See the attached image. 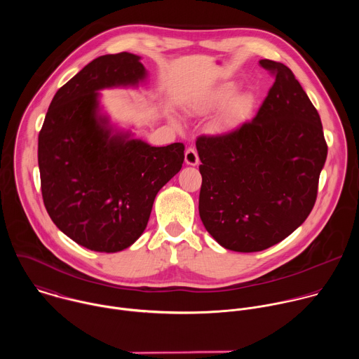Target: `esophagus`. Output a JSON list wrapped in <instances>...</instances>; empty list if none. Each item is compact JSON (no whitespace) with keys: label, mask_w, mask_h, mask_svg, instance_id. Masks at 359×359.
I'll use <instances>...</instances> for the list:
<instances>
[{"label":"esophagus","mask_w":359,"mask_h":359,"mask_svg":"<svg viewBox=\"0 0 359 359\" xmlns=\"http://www.w3.org/2000/svg\"><path fill=\"white\" fill-rule=\"evenodd\" d=\"M184 162L190 166H196L198 163V155L194 147H189L184 153Z\"/></svg>","instance_id":"obj_1"}]
</instances>
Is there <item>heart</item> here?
<instances>
[{"label":"heart","instance_id":"1","mask_svg":"<svg viewBox=\"0 0 359 359\" xmlns=\"http://www.w3.org/2000/svg\"><path fill=\"white\" fill-rule=\"evenodd\" d=\"M233 92H234V85L233 83H224V85L219 86L215 92H212V95L206 100H204L203 104H200L196 109L197 111H206V109H209L212 107L220 105V104H223V102H226L233 95ZM244 104H245V96H243V95L236 96L231 100V104H230V112H234V111L243 108Z\"/></svg>","mask_w":359,"mask_h":359}]
</instances>
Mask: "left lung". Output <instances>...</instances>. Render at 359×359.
I'll list each match as a JSON object with an SVG mask.
<instances>
[{"label": "left lung", "mask_w": 359, "mask_h": 359, "mask_svg": "<svg viewBox=\"0 0 359 359\" xmlns=\"http://www.w3.org/2000/svg\"><path fill=\"white\" fill-rule=\"evenodd\" d=\"M276 76L257 115L217 136H198V213L227 250H266L311 213L328 146L321 118L284 64L262 60Z\"/></svg>", "instance_id": "left-lung-1"}]
</instances>
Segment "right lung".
Here are the masks:
<instances>
[{"label":"right lung","mask_w":359,"mask_h":359,"mask_svg":"<svg viewBox=\"0 0 359 359\" xmlns=\"http://www.w3.org/2000/svg\"><path fill=\"white\" fill-rule=\"evenodd\" d=\"M140 57L121 53L89 62L58 89L38 136L45 209L79 245L116 252L144 231L158 191L182 169L184 144L162 147L115 133L97 114L99 89L137 85Z\"/></svg>","instance_id":"right-lung-1"}]
</instances>
